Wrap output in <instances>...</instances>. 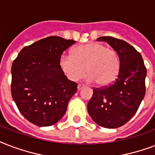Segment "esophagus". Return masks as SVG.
Instances as JSON below:
<instances>
[{
    "label": "esophagus",
    "instance_id": "34e87169",
    "mask_svg": "<svg viewBox=\"0 0 155 155\" xmlns=\"http://www.w3.org/2000/svg\"><path fill=\"white\" fill-rule=\"evenodd\" d=\"M84 87V84H78V87H77V88H78V90H80V89H82L83 87Z\"/></svg>",
    "mask_w": 155,
    "mask_h": 155
}]
</instances>
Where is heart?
Returning a JSON list of instances; mask_svg holds the SVG:
<instances>
[{"instance_id": "obj_1", "label": "heart", "mask_w": 155, "mask_h": 155, "mask_svg": "<svg viewBox=\"0 0 155 155\" xmlns=\"http://www.w3.org/2000/svg\"><path fill=\"white\" fill-rule=\"evenodd\" d=\"M61 71L68 80L77 81L87 72V80L105 87L113 84L120 71V58L115 50L101 42L75 47L70 54L59 58Z\"/></svg>"}]
</instances>
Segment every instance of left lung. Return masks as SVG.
Here are the masks:
<instances>
[{
    "mask_svg": "<svg viewBox=\"0 0 155 155\" xmlns=\"http://www.w3.org/2000/svg\"><path fill=\"white\" fill-rule=\"evenodd\" d=\"M118 54L120 71L115 81L101 88L94 87L87 112L97 125L108 129L122 126L134 117L146 93L147 68L134 47L116 38L100 37Z\"/></svg>",
    "mask_w": 155,
    "mask_h": 155,
    "instance_id": "left-lung-1",
    "label": "left lung"
}]
</instances>
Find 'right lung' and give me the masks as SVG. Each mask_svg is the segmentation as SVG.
I'll return each mask as SVG.
<instances>
[{"label": "right lung", "mask_w": 155, "mask_h": 155, "mask_svg": "<svg viewBox=\"0 0 155 155\" xmlns=\"http://www.w3.org/2000/svg\"><path fill=\"white\" fill-rule=\"evenodd\" d=\"M51 36L25 47L11 68V93L23 117L38 126H50L65 114L77 84L61 71L59 58L75 43Z\"/></svg>", "instance_id": "add662e5"}]
</instances>
